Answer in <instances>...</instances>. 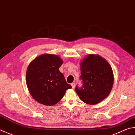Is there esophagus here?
I'll return each instance as SVG.
<instances>
[{
    "mask_svg": "<svg viewBox=\"0 0 135 135\" xmlns=\"http://www.w3.org/2000/svg\"><path fill=\"white\" fill-rule=\"evenodd\" d=\"M71 87H72L73 89H74V88H75V83H71Z\"/></svg>",
    "mask_w": 135,
    "mask_h": 135,
    "instance_id": "obj_1",
    "label": "esophagus"
}]
</instances>
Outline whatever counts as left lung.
Listing matches in <instances>:
<instances>
[{"instance_id": "1", "label": "left lung", "mask_w": 135, "mask_h": 135, "mask_svg": "<svg viewBox=\"0 0 135 135\" xmlns=\"http://www.w3.org/2000/svg\"><path fill=\"white\" fill-rule=\"evenodd\" d=\"M83 86L75 87L81 100L96 104L106 99L113 85L114 75L109 62L100 55L89 54L80 63Z\"/></svg>"}]
</instances>
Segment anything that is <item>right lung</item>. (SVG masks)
<instances>
[{
  "label": "right lung",
  "mask_w": 135,
  "mask_h": 135,
  "mask_svg": "<svg viewBox=\"0 0 135 135\" xmlns=\"http://www.w3.org/2000/svg\"><path fill=\"white\" fill-rule=\"evenodd\" d=\"M62 63L58 56L45 54L29 64L26 73V85L36 102L53 106L62 99L66 90L72 88L59 70Z\"/></svg>",
  "instance_id": "1"
}]
</instances>
